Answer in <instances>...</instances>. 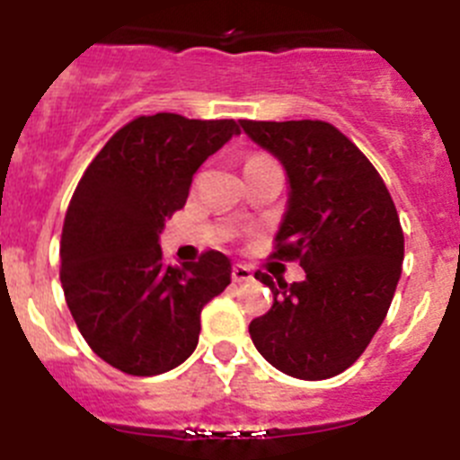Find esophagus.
Returning <instances> with one entry per match:
<instances>
[{
    "mask_svg": "<svg viewBox=\"0 0 460 460\" xmlns=\"http://www.w3.org/2000/svg\"><path fill=\"white\" fill-rule=\"evenodd\" d=\"M251 279H253V274H251L249 267H243V265H234L233 267V280H234V283H249Z\"/></svg>",
    "mask_w": 460,
    "mask_h": 460,
    "instance_id": "obj_1",
    "label": "esophagus"
}]
</instances>
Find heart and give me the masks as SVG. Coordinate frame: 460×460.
<instances>
[{"label":"heart","mask_w":460,"mask_h":460,"mask_svg":"<svg viewBox=\"0 0 460 460\" xmlns=\"http://www.w3.org/2000/svg\"><path fill=\"white\" fill-rule=\"evenodd\" d=\"M258 158H262V156H253V158H251V161H258Z\"/></svg>","instance_id":"obj_1"}]
</instances>
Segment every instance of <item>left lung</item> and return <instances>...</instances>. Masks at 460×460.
I'll use <instances>...</instances> for the list:
<instances>
[{
    "mask_svg": "<svg viewBox=\"0 0 460 460\" xmlns=\"http://www.w3.org/2000/svg\"><path fill=\"white\" fill-rule=\"evenodd\" d=\"M283 165L288 205L279 258L299 260L306 279L274 283V306L249 324L271 367L327 380L352 367L380 329L403 265V230L387 186L359 149L327 121H239Z\"/></svg>",
    "mask_w": 460,
    "mask_h": 460,
    "instance_id": "1",
    "label": "left lung"
}]
</instances>
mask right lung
<instances>
[{
  "mask_svg": "<svg viewBox=\"0 0 460 460\" xmlns=\"http://www.w3.org/2000/svg\"><path fill=\"white\" fill-rule=\"evenodd\" d=\"M233 136V119L137 117L84 170L64 218L59 276L80 334L110 367L158 376L193 355L202 308L230 286L233 262L207 251L168 265L158 237L198 168Z\"/></svg>",
  "mask_w": 460,
  "mask_h": 460,
  "instance_id": "add662e5",
  "label": "right lung"
}]
</instances>
